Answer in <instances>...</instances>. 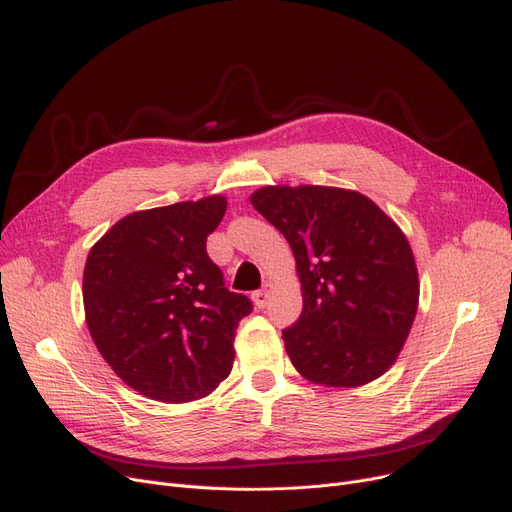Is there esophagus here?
<instances>
[{
    "label": "esophagus",
    "mask_w": 512,
    "mask_h": 512,
    "mask_svg": "<svg viewBox=\"0 0 512 512\" xmlns=\"http://www.w3.org/2000/svg\"><path fill=\"white\" fill-rule=\"evenodd\" d=\"M270 294H272V284H263L261 290L253 292V303L257 305V309H265L267 301H270Z\"/></svg>",
    "instance_id": "34e87169"
}]
</instances>
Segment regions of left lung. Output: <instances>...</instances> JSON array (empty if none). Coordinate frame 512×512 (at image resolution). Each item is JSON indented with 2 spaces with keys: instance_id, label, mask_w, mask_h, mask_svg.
<instances>
[{
  "instance_id": "obj_1",
  "label": "left lung",
  "mask_w": 512,
  "mask_h": 512,
  "mask_svg": "<svg viewBox=\"0 0 512 512\" xmlns=\"http://www.w3.org/2000/svg\"><path fill=\"white\" fill-rule=\"evenodd\" d=\"M253 207L297 259L301 317L286 353L313 384L355 388L380 378L405 344L419 303L411 245L361 193L334 186H263Z\"/></svg>"
}]
</instances>
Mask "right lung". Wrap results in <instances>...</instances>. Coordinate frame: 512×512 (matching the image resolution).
<instances>
[{"label":"right lung","instance_id":"1","mask_svg":"<svg viewBox=\"0 0 512 512\" xmlns=\"http://www.w3.org/2000/svg\"><path fill=\"white\" fill-rule=\"evenodd\" d=\"M222 195L134 211L89 251L87 326L118 378L161 402L203 398L228 378L238 321L253 311L207 255Z\"/></svg>","mask_w":512,"mask_h":512}]
</instances>
